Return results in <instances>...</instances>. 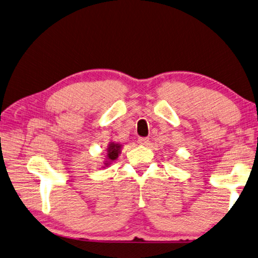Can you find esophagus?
<instances>
[{
  "label": "esophagus",
  "mask_w": 258,
  "mask_h": 258,
  "mask_svg": "<svg viewBox=\"0 0 258 258\" xmlns=\"http://www.w3.org/2000/svg\"><path fill=\"white\" fill-rule=\"evenodd\" d=\"M138 142L141 144V145H148L149 144V139L148 138H139V140H138Z\"/></svg>",
  "instance_id": "esophagus-1"
}]
</instances>
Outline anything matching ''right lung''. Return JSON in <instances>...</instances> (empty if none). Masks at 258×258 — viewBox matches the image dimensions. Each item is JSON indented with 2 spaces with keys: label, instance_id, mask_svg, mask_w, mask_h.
Masks as SVG:
<instances>
[{
  "label": "right lung",
  "instance_id": "right-lung-1",
  "mask_svg": "<svg viewBox=\"0 0 258 258\" xmlns=\"http://www.w3.org/2000/svg\"><path fill=\"white\" fill-rule=\"evenodd\" d=\"M121 145L118 143H110L107 148V161L105 162V166H108L109 162L116 160L118 158V154L120 153Z\"/></svg>",
  "mask_w": 258,
  "mask_h": 258
}]
</instances>
